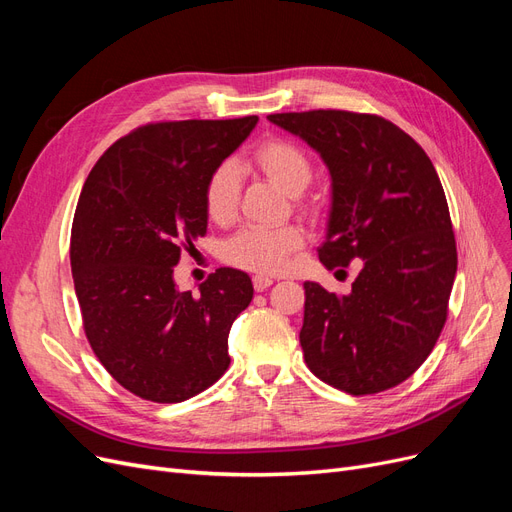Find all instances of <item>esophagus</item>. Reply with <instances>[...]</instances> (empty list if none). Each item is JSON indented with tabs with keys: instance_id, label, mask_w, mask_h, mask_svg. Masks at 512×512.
<instances>
[{
	"instance_id": "obj_1",
	"label": "esophagus",
	"mask_w": 512,
	"mask_h": 512,
	"mask_svg": "<svg viewBox=\"0 0 512 512\" xmlns=\"http://www.w3.org/2000/svg\"><path fill=\"white\" fill-rule=\"evenodd\" d=\"M252 284H254L256 292H265L273 284V280H271V277H267V275H254Z\"/></svg>"
}]
</instances>
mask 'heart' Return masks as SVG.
<instances>
[{"label": "heart", "instance_id": "b5f03b06", "mask_svg": "<svg viewBox=\"0 0 512 512\" xmlns=\"http://www.w3.org/2000/svg\"><path fill=\"white\" fill-rule=\"evenodd\" d=\"M250 164L288 196H299L314 177L307 153L284 138L260 143ZM241 179L235 164L224 162L211 170L205 183V211L215 224H228L237 213ZM303 245L297 226L245 228L222 245V260L228 265L254 273H280L290 256Z\"/></svg>", "mask_w": 512, "mask_h": 512}]
</instances>
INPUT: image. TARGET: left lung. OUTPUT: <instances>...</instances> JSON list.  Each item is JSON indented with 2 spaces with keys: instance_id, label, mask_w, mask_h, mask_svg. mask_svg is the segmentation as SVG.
Here are the masks:
<instances>
[{
  "instance_id": "left-lung-1",
  "label": "left lung",
  "mask_w": 512,
  "mask_h": 512,
  "mask_svg": "<svg viewBox=\"0 0 512 512\" xmlns=\"http://www.w3.org/2000/svg\"><path fill=\"white\" fill-rule=\"evenodd\" d=\"M331 175L327 269L361 260L348 294L305 282L301 348L322 382L350 395L393 389L425 363L446 322L457 247L440 177L395 123L348 111L277 113Z\"/></svg>"
}]
</instances>
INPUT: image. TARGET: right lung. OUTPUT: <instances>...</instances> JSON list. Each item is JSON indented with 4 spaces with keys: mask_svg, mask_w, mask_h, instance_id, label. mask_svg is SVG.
Instances as JSON below:
<instances>
[{
    "mask_svg": "<svg viewBox=\"0 0 512 512\" xmlns=\"http://www.w3.org/2000/svg\"><path fill=\"white\" fill-rule=\"evenodd\" d=\"M258 123H149L108 147L76 205L70 265L85 335L123 389L177 404L218 382L228 333L250 305V275L222 267L179 292L181 250L205 237V183Z\"/></svg>",
    "mask_w": 512,
    "mask_h": 512,
    "instance_id": "add662e5",
    "label": "right lung"
}]
</instances>
